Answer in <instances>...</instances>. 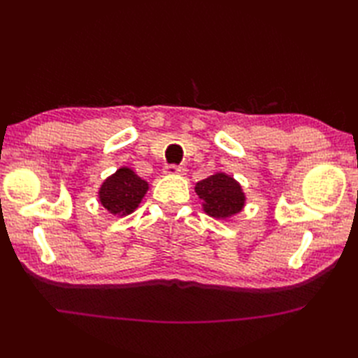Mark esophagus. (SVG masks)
<instances>
[{"label": "esophagus", "mask_w": 358, "mask_h": 358, "mask_svg": "<svg viewBox=\"0 0 358 358\" xmlns=\"http://www.w3.org/2000/svg\"><path fill=\"white\" fill-rule=\"evenodd\" d=\"M185 171H187V169H185V166H182V165L171 164V165L165 166L166 174H185Z\"/></svg>", "instance_id": "obj_1"}]
</instances>
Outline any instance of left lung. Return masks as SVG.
Returning <instances> with one entry per match:
<instances>
[{
  "mask_svg": "<svg viewBox=\"0 0 358 358\" xmlns=\"http://www.w3.org/2000/svg\"><path fill=\"white\" fill-rule=\"evenodd\" d=\"M196 193L203 201V211L211 217L228 219L242 211L245 194L239 182L225 173H216L196 184Z\"/></svg>",
  "mask_w": 358,
  "mask_h": 358,
  "instance_id": "1",
  "label": "left lung"
}]
</instances>
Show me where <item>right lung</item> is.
<instances>
[{
  "label": "right lung",
  "mask_w": 358,
  "mask_h": 358,
  "mask_svg": "<svg viewBox=\"0 0 358 358\" xmlns=\"http://www.w3.org/2000/svg\"><path fill=\"white\" fill-rule=\"evenodd\" d=\"M148 184L133 170L122 166L107 178L99 188V201L115 216H127L138 208Z\"/></svg>",
  "instance_id": "1"
}]
</instances>
